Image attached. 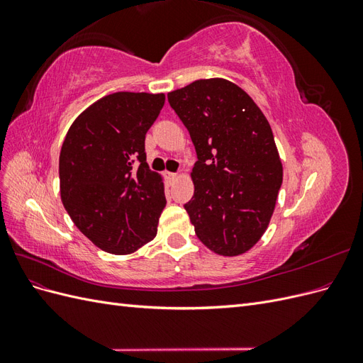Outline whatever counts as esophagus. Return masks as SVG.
Here are the masks:
<instances>
[{
	"instance_id": "1",
	"label": "esophagus",
	"mask_w": 363,
	"mask_h": 363,
	"mask_svg": "<svg viewBox=\"0 0 363 363\" xmlns=\"http://www.w3.org/2000/svg\"><path fill=\"white\" fill-rule=\"evenodd\" d=\"M167 179H168V182L171 183V182L179 179V174H175V172H167Z\"/></svg>"
}]
</instances>
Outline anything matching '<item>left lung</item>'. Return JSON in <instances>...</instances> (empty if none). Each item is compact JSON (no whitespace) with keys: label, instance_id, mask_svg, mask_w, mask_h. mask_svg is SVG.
<instances>
[{"label":"left lung","instance_id":"obj_1","mask_svg":"<svg viewBox=\"0 0 363 363\" xmlns=\"http://www.w3.org/2000/svg\"><path fill=\"white\" fill-rule=\"evenodd\" d=\"M168 101L199 156L184 204L195 235L219 256L244 255L267 232L283 182L268 119L244 89L219 77L172 91Z\"/></svg>","mask_w":363,"mask_h":363}]
</instances>
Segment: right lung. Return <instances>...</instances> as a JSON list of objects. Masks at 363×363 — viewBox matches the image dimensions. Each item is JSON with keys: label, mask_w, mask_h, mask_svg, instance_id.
I'll return each mask as SVG.
<instances>
[{"label": "right lung", "mask_w": 363, "mask_h": 363, "mask_svg": "<svg viewBox=\"0 0 363 363\" xmlns=\"http://www.w3.org/2000/svg\"><path fill=\"white\" fill-rule=\"evenodd\" d=\"M163 104L164 94L106 95L65 136L62 203L77 228L111 255H131L157 235L167 199L163 177L148 168L145 135Z\"/></svg>", "instance_id": "obj_1"}]
</instances>
